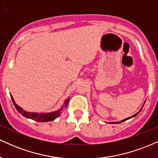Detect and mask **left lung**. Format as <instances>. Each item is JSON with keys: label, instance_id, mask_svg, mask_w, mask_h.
<instances>
[{"label": "left lung", "instance_id": "obj_1", "mask_svg": "<svg viewBox=\"0 0 158 158\" xmlns=\"http://www.w3.org/2000/svg\"><path fill=\"white\" fill-rule=\"evenodd\" d=\"M139 112L136 113V114H135V115L131 116V117H130V118H127V119H125V120H121V121H119V122H115V123H116V124H118V123H122V122H123V121H126V120H127L128 119H129V118H133V117L136 116L137 114H139Z\"/></svg>", "mask_w": 158, "mask_h": 158}]
</instances>
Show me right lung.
<instances>
[{"instance_id":"right-lung-1","label":"right lung","mask_w":158,"mask_h":158,"mask_svg":"<svg viewBox=\"0 0 158 158\" xmlns=\"http://www.w3.org/2000/svg\"><path fill=\"white\" fill-rule=\"evenodd\" d=\"M11 96V98H12V102H13V104H14L15 107L18 112L20 113L22 115L26 117V118H29V119H32L34 120H36L38 122H48V121H52V120H55V118H58L59 116L60 115V112L61 110L63 109V107L60 109H59L58 111L55 112H51V113H48V114H38V113H31V112H28L27 111L23 110V109L20 108V106H18V105L16 104L15 102L14 99H13L12 96ZM69 98H68L66 101H65L64 106H67L68 103H69Z\"/></svg>"}]
</instances>
